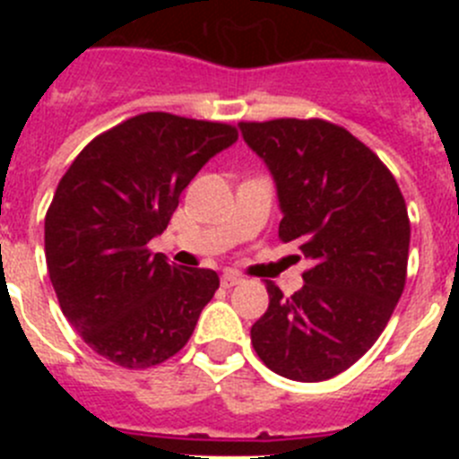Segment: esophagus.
<instances>
[{"instance_id": "1", "label": "esophagus", "mask_w": 459, "mask_h": 459, "mask_svg": "<svg viewBox=\"0 0 459 459\" xmlns=\"http://www.w3.org/2000/svg\"><path fill=\"white\" fill-rule=\"evenodd\" d=\"M238 282H243V278L238 273H225L221 278V285L225 287V290H230V287H234V285H238Z\"/></svg>"}]
</instances>
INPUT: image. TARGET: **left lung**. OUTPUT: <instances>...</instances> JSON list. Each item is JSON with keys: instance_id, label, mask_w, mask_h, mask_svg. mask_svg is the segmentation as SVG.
I'll return each instance as SVG.
<instances>
[{"instance_id": "left-lung-1", "label": "left lung", "mask_w": 459, "mask_h": 459, "mask_svg": "<svg viewBox=\"0 0 459 459\" xmlns=\"http://www.w3.org/2000/svg\"><path fill=\"white\" fill-rule=\"evenodd\" d=\"M238 128L273 177L280 238L312 259L290 299L266 282L269 310L250 340L275 375L331 379L377 342L403 296L407 204L386 165L340 126L273 119Z\"/></svg>"}]
</instances>
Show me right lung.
<instances>
[{
  "label": "right lung",
  "instance_id": "obj_1",
  "mask_svg": "<svg viewBox=\"0 0 459 459\" xmlns=\"http://www.w3.org/2000/svg\"><path fill=\"white\" fill-rule=\"evenodd\" d=\"M237 128L168 112L137 115L91 140L46 216V259L64 317L96 354L152 368L188 342L221 280L147 248L179 195Z\"/></svg>",
  "mask_w": 459,
  "mask_h": 459
}]
</instances>
